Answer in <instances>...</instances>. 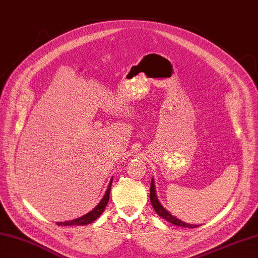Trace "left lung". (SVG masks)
Returning a JSON list of instances; mask_svg holds the SVG:
<instances>
[{
	"label": "left lung",
	"mask_w": 258,
	"mask_h": 258,
	"mask_svg": "<svg viewBox=\"0 0 258 258\" xmlns=\"http://www.w3.org/2000/svg\"><path fill=\"white\" fill-rule=\"evenodd\" d=\"M150 203H151V205H153V207H154L156 213L158 214V216H160L161 218H163L164 220L171 222L172 224H174V226L184 227V228H197L198 227V224H190V223L182 221L181 219L173 216L169 210H167L162 206L160 201L158 200L154 177H151V184H150Z\"/></svg>",
	"instance_id": "8db88e82"
}]
</instances>
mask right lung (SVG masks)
Segmentation results:
<instances>
[{
	"label": "right lung",
	"instance_id": "obj_1",
	"mask_svg": "<svg viewBox=\"0 0 258 258\" xmlns=\"http://www.w3.org/2000/svg\"><path fill=\"white\" fill-rule=\"evenodd\" d=\"M112 180H113V177L110 180L109 185L105 189V193L103 195V197L101 198V201L99 202V204L97 206L90 210L88 214H86L82 217L77 218V219L74 220H70V221H64V222H56L57 226H86V224H89L91 222H94L95 220H97L100 215L103 213V210L107 206V204L109 202V197H110V192H111V184H112Z\"/></svg>",
	"mask_w": 258,
	"mask_h": 258
}]
</instances>
